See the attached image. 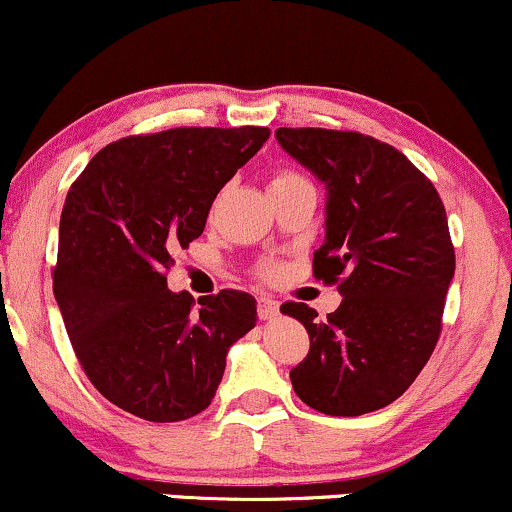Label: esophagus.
<instances>
[{
  "label": "esophagus",
  "mask_w": 512,
  "mask_h": 512,
  "mask_svg": "<svg viewBox=\"0 0 512 512\" xmlns=\"http://www.w3.org/2000/svg\"><path fill=\"white\" fill-rule=\"evenodd\" d=\"M278 312H280L278 302L271 300V297H261V300H258V319L261 321L275 319L278 317Z\"/></svg>",
  "instance_id": "obj_1"
}]
</instances>
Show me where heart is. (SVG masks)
I'll return each instance as SVG.
<instances>
[{
	"label": "heart",
	"instance_id": "heart-1",
	"mask_svg": "<svg viewBox=\"0 0 512 512\" xmlns=\"http://www.w3.org/2000/svg\"><path fill=\"white\" fill-rule=\"evenodd\" d=\"M297 181H304V179L297 174H280V176H275L271 186H275V183H297Z\"/></svg>",
	"mask_w": 512,
	"mask_h": 512
}]
</instances>
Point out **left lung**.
<instances>
[{"mask_svg": "<svg viewBox=\"0 0 512 512\" xmlns=\"http://www.w3.org/2000/svg\"><path fill=\"white\" fill-rule=\"evenodd\" d=\"M278 145L324 183V244L314 275L338 283L341 304L280 312L309 333L290 382L307 406L363 416L399 399L440 336L455 249L438 191L399 149L360 132L278 128Z\"/></svg>", "mask_w": 512, "mask_h": 512, "instance_id": "8db88e82", "label": "left lung"}]
</instances>
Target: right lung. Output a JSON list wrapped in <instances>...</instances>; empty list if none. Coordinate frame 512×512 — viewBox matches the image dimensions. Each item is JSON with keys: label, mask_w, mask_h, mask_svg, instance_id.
I'll list each match as a JSON object with an SVG mask.
<instances>
[{"label": "right lung", "mask_w": 512, "mask_h": 512, "mask_svg": "<svg viewBox=\"0 0 512 512\" xmlns=\"http://www.w3.org/2000/svg\"><path fill=\"white\" fill-rule=\"evenodd\" d=\"M268 128H174L103 147L60 217L53 292L86 377L154 423L210 406L227 350L256 326L249 292H171V251L205 229L212 200L263 147Z\"/></svg>", "instance_id": "add662e5"}]
</instances>
